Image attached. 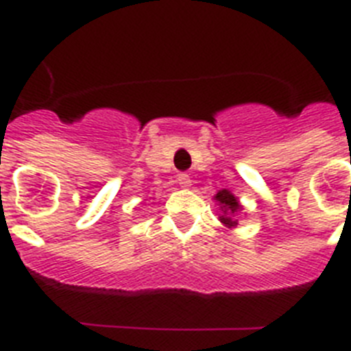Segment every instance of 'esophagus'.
Here are the masks:
<instances>
[{
  "instance_id": "obj_1",
  "label": "esophagus",
  "mask_w": 351,
  "mask_h": 351,
  "mask_svg": "<svg viewBox=\"0 0 351 351\" xmlns=\"http://www.w3.org/2000/svg\"><path fill=\"white\" fill-rule=\"evenodd\" d=\"M178 182H179V184L182 186V188H188V186L191 184L190 173H184V172H182V173H179V176H178Z\"/></svg>"
}]
</instances>
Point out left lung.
I'll return each instance as SVG.
<instances>
[{
  "label": "left lung",
  "mask_w": 351,
  "mask_h": 351,
  "mask_svg": "<svg viewBox=\"0 0 351 351\" xmlns=\"http://www.w3.org/2000/svg\"><path fill=\"white\" fill-rule=\"evenodd\" d=\"M214 198L218 200L219 206H223L221 207L223 216H219L221 223H225V225H228V226H235V225H237V219L232 218V214H235L239 209H241L237 198H235L234 195H232L228 190L218 191V195H216V197H214Z\"/></svg>",
  "instance_id": "obj_1"
}]
</instances>
